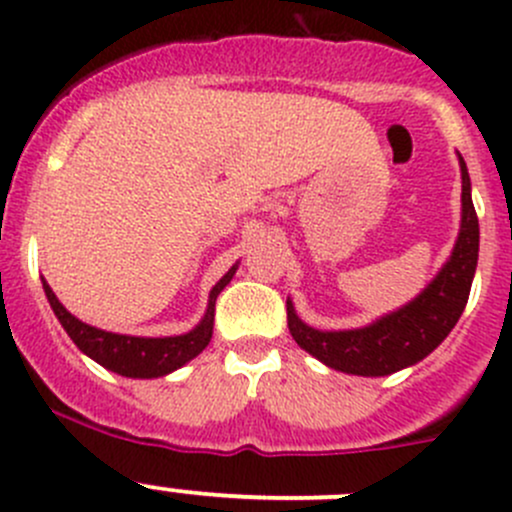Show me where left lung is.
<instances>
[{
  "label": "left lung",
  "instance_id": "1",
  "mask_svg": "<svg viewBox=\"0 0 512 512\" xmlns=\"http://www.w3.org/2000/svg\"><path fill=\"white\" fill-rule=\"evenodd\" d=\"M463 220L451 260L411 304L352 332H319L299 322L287 302V327L294 342L337 371L386 376L416 364L448 337L466 309L478 265V215L471 200V178L461 158Z\"/></svg>",
  "mask_w": 512,
  "mask_h": 512
}]
</instances>
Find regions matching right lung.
Returning <instances> with one entry per match:
<instances>
[{"label":"right lung","instance_id":"right-lung-1","mask_svg":"<svg viewBox=\"0 0 512 512\" xmlns=\"http://www.w3.org/2000/svg\"><path fill=\"white\" fill-rule=\"evenodd\" d=\"M237 267H232L230 272L213 287L210 292V304L208 312H205L203 322L188 334H180V337H165V339H143V337H126V334H113L103 332V329L89 327V324L79 322L74 314H69L64 309V304L56 299V294L51 292V287L44 282L46 299H49L51 309L59 317L61 327L66 329L71 339H74L76 347L84 354H89L91 359L98 361L106 369L116 371L121 376H131V379H156V376H165L170 371L180 369L185 361L195 359L205 347H208L210 337H213V322H215V299L223 292L227 282L232 280Z\"/></svg>","mask_w":512,"mask_h":512}]
</instances>
